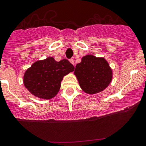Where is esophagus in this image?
Here are the masks:
<instances>
[{
  "label": "esophagus",
  "mask_w": 146,
  "mask_h": 146,
  "mask_svg": "<svg viewBox=\"0 0 146 146\" xmlns=\"http://www.w3.org/2000/svg\"><path fill=\"white\" fill-rule=\"evenodd\" d=\"M70 62H71V63L72 64V65H74V59H70Z\"/></svg>",
  "instance_id": "1"
}]
</instances>
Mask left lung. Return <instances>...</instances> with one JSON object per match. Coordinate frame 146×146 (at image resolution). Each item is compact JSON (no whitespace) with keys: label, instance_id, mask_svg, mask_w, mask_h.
<instances>
[{"label":"left lung","instance_id":"left-lung-1","mask_svg":"<svg viewBox=\"0 0 146 146\" xmlns=\"http://www.w3.org/2000/svg\"><path fill=\"white\" fill-rule=\"evenodd\" d=\"M74 74L81 88L90 95L103 91L113 79L112 70L106 59L91 54L81 58V62L75 67Z\"/></svg>","mask_w":146,"mask_h":146}]
</instances>
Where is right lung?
Returning <instances> with one entry per match:
<instances>
[{
    "instance_id": "right-lung-1",
    "label": "right lung",
    "mask_w": 146,
    "mask_h": 146,
    "mask_svg": "<svg viewBox=\"0 0 146 146\" xmlns=\"http://www.w3.org/2000/svg\"><path fill=\"white\" fill-rule=\"evenodd\" d=\"M74 70V67L67 59L57 62L53 57H48L36 61L26 70L23 84L36 98L50 100L60 90L64 76Z\"/></svg>"
}]
</instances>
